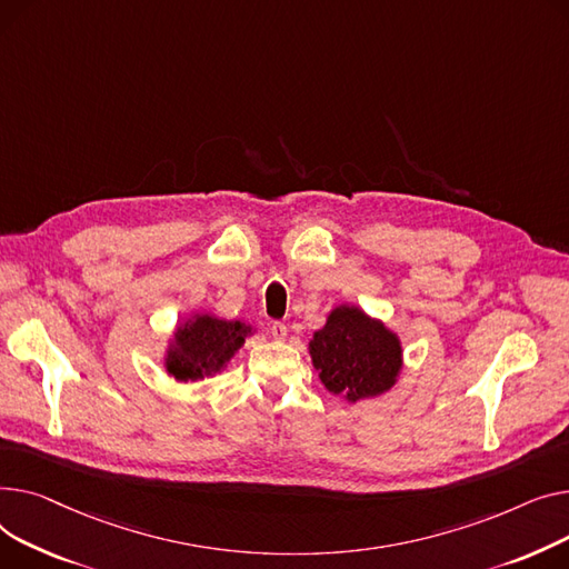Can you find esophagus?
Returning a JSON list of instances; mask_svg holds the SVG:
<instances>
[{
    "label": "esophagus",
    "instance_id": "34e87169",
    "mask_svg": "<svg viewBox=\"0 0 569 569\" xmlns=\"http://www.w3.org/2000/svg\"><path fill=\"white\" fill-rule=\"evenodd\" d=\"M287 323H282V321H273L271 323V336L276 338V340H284L287 338Z\"/></svg>",
    "mask_w": 569,
    "mask_h": 569
}]
</instances>
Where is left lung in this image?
<instances>
[{"label": "left lung", "mask_w": 569, "mask_h": 569, "mask_svg": "<svg viewBox=\"0 0 569 569\" xmlns=\"http://www.w3.org/2000/svg\"><path fill=\"white\" fill-rule=\"evenodd\" d=\"M310 353L323 386L351 402L386 392L402 367L399 340L358 308L332 310Z\"/></svg>", "instance_id": "left-lung-1"}]
</instances>
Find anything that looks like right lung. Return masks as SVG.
I'll return each mask as SVG.
<instances>
[{
  "label": "right lung",
  "mask_w": 569,
  "mask_h": 569,
  "mask_svg": "<svg viewBox=\"0 0 569 569\" xmlns=\"http://www.w3.org/2000/svg\"><path fill=\"white\" fill-rule=\"evenodd\" d=\"M250 332L241 321L197 317L177 332V347L167 353V372L179 381L202 379L220 372Z\"/></svg>",
  "instance_id": "1"
}]
</instances>
